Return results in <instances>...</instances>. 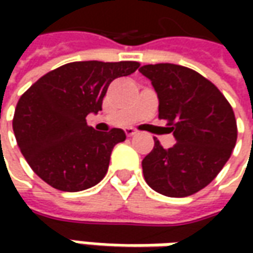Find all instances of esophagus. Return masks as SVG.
<instances>
[{
	"mask_svg": "<svg viewBox=\"0 0 253 253\" xmlns=\"http://www.w3.org/2000/svg\"><path fill=\"white\" fill-rule=\"evenodd\" d=\"M125 133H126V136H133L136 131H133L132 128H128V129H125Z\"/></svg>",
	"mask_w": 253,
	"mask_h": 253,
	"instance_id": "1",
	"label": "esophagus"
}]
</instances>
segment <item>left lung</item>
Instances as JSON below:
<instances>
[{"label": "left lung", "instance_id": "obj_1", "mask_svg": "<svg viewBox=\"0 0 253 253\" xmlns=\"http://www.w3.org/2000/svg\"><path fill=\"white\" fill-rule=\"evenodd\" d=\"M159 98V118L166 120L176 143L155 146L142 161L149 187L168 197H187L204 189L228 162L237 143V121L218 88L189 67L171 63L139 69Z\"/></svg>", "mask_w": 253, "mask_h": 253}]
</instances>
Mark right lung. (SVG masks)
Instances as JSON below:
<instances>
[{"label": "right lung", "mask_w": 253, "mask_h": 253, "mask_svg": "<svg viewBox=\"0 0 253 253\" xmlns=\"http://www.w3.org/2000/svg\"><path fill=\"white\" fill-rule=\"evenodd\" d=\"M138 67V62H73L46 73L21 95L12 121L15 138L49 186L73 193L104 179L114 146L126 135L120 128L95 131L85 117L101 111L112 80Z\"/></svg>", "instance_id": "right-lung-1"}]
</instances>
